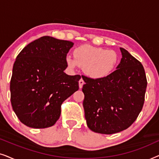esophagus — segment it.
I'll list each match as a JSON object with an SVG mask.
<instances>
[{"label":"esophagus","instance_id":"esophagus-1","mask_svg":"<svg viewBox=\"0 0 159 159\" xmlns=\"http://www.w3.org/2000/svg\"><path fill=\"white\" fill-rule=\"evenodd\" d=\"M84 80H82V79H80V80L79 81V87H80V88H82V86L84 85Z\"/></svg>","mask_w":159,"mask_h":159}]
</instances>
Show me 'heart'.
Returning a JSON list of instances; mask_svg holds the SVG:
<instances>
[{"instance_id":"1","label":"heart","mask_w":159,"mask_h":159,"mask_svg":"<svg viewBox=\"0 0 159 159\" xmlns=\"http://www.w3.org/2000/svg\"><path fill=\"white\" fill-rule=\"evenodd\" d=\"M74 58L66 56V63L69 68L75 69L77 66L83 68L88 77L101 79L107 77L116 68L119 56L116 51L90 45L78 46L73 51Z\"/></svg>"}]
</instances>
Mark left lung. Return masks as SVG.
I'll return each instance as SVG.
<instances>
[{"mask_svg": "<svg viewBox=\"0 0 159 159\" xmlns=\"http://www.w3.org/2000/svg\"><path fill=\"white\" fill-rule=\"evenodd\" d=\"M116 70L101 79L82 76L83 107L88 127L95 132L111 134L130 127L142 110L147 79L144 67L127 50Z\"/></svg>", "mask_w": 159, "mask_h": 159, "instance_id": "8db88e82", "label": "left lung"}]
</instances>
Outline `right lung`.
I'll return each mask as SVG.
<instances>
[{
    "label": "right lung",
    "mask_w": 159,
    "mask_h": 159,
    "mask_svg": "<svg viewBox=\"0 0 159 159\" xmlns=\"http://www.w3.org/2000/svg\"><path fill=\"white\" fill-rule=\"evenodd\" d=\"M74 43L43 36L17 56L10 82L11 103L21 123L43 129L59 119L65 100L79 90L80 75H67L66 54Z\"/></svg>",
    "instance_id": "1"
}]
</instances>
